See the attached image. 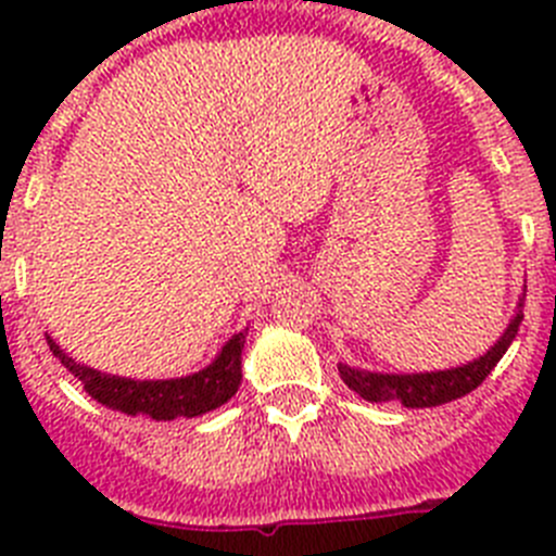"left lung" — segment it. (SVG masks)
<instances>
[{"instance_id": "obj_1", "label": "left lung", "mask_w": 556, "mask_h": 556, "mask_svg": "<svg viewBox=\"0 0 556 556\" xmlns=\"http://www.w3.org/2000/svg\"><path fill=\"white\" fill-rule=\"evenodd\" d=\"M520 306H523V303H518V312H515V317L509 320L507 331L498 337V342H495L488 353H481L479 358L468 362V365L431 372H372L339 362V376H342V381H345L356 395H362L365 401H370V404H390V401H397V404H404L406 409L443 406L448 404V401H456V397L473 392L476 387L490 376V370L498 365L501 356H504L507 348L513 345L515 333H518L520 328V320H523Z\"/></svg>"}]
</instances>
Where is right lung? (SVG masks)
Returning <instances> with one entry per match:
<instances>
[{"instance_id":"1","label":"right lung","mask_w":556,"mask_h":556,"mask_svg":"<svg viewBox=\"0 0 556 556\" xmlns=\"http://www.w3.org/2000/svg\"><path fill=\"white\" fill-rule=\"evenodd\" d=\"M244 337H248V328L233 333L217 353V358L203 370L180 378H161V381H136V378L100 372L63 353L52 337H47V345L72 376L80 378L86 392L97 404L132 417L147 415L152 420H175V417L205 415V412L228 404L236 395L242 384Z\"/></svg>"}]
</instances>
